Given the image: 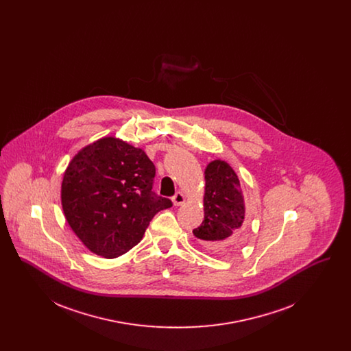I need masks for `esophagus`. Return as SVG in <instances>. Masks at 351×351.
Masks as SVG:
<instances>
[{
    "mask_svg": "<svg viewBox=\"0 0 351 351\" xmlns=\"http://www.w3.org/2000/svg\"><path fill=\"white\" fill-rule=\"evenodd\" d=\"M172 202L175 206H180L185 202V196H184L183 192H178L173 197H172Z\"/></svg>",
    "mask_w": 351,
    "mask_h": 351,
    "instance_id": "esophagus-1",
    "label": "esophagus"
}]
</instances>
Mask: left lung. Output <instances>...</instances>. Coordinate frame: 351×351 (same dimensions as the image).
Masks as SVG:
<instances>
[{"label":"left lung","instance_id":"obj_1","mask_svg":"<svg viewBox=\"0 0 351 351\" xmlns=\"http://www.w3.org/2000/svg\"><path fill=\"white\" fill-rule=\"evenodd\" d=\"M246 208L239 179L223 160H213L205 168L204 219L193 230L204 246L216 252L237 250L246 238Z\"/></svg>","mask_w":351,"mask_h":351}]
</instances>
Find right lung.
<instances>
[{
	"mask_svg": "<svg viewBox=\"0 0 351 351\" xmlns=\"http://www.w3.org/2000/svg\"><path fill=\"white\" fill-rule=\"evenodd\" d=\"M155 166L142 149L105 136L79 151L63 176L62 206L84 245L117 258L138 245L172 201L152 191Z\"/></svg>",
	"mask_w": 351,
	"mask_h": 351,
	"instance_id": "obj_1",
	"label": "right lung"
}]
</instances>
